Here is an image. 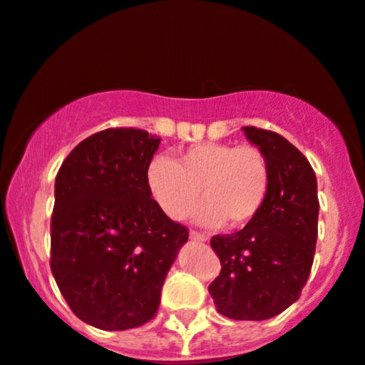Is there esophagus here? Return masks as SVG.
Masks as SVG:
<instances>
[{"label":"esophagus","instance_id":"1","mask_svg":"<svg viewBox=\"0 0 365 365\" xmlns=\"http://www.w3.org/2000/svg\"><path fill=\"white\" fill-rule=\"evenodd\" d=\"M190 240H194V241H208V236H206V234H202V232H197V231H190Z\"/></svg>","mask_w":365,"mask_h":365}]
</instances>
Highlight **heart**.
I'll use <instances>...</instances> for the list:
<instances>
[{"instance_id":"obj_1","label":"heart","mask_w":365,"mask_h":365,"mask_svg":"<svg viewBox=\"0 0 365 365\" xmlns=\"http://www.w3.org/2000/svg\"><path fill=\"white\" fill-rule=\"evenodd\" d=\"M147 187L155 205L173 220H183L199 195L194 218L202 225L243 227L262 212L271 190V168L260 148L234 143L190 145L175 160L155 155L147 166Z\"/></svg>"}]
</instances>
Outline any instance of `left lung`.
<instances>
[{"instance_id":"1","label":"left lung","mask_w":365,"mask_h":365,"mask_svg":"<svg viewBox=\"0 0 365 365\" xmlns=\"http://www.w3.org/2000/svg\"><path fill=\"white\" fill-rule=\"evenodd\" d=\"M267 157L271 190L262 212L241 231L212 237L220 274L210 283L217 312L232 320H267L301 295L318 236L317 176L312 164L278 133L243 128Z\"/></svg>"}]
</instances>
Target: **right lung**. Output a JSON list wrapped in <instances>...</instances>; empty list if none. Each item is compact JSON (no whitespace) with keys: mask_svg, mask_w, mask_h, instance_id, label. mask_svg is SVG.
<instances>
[{"mask_svg":"<svg viewBox=\"0 0 365 365\" xmlns=\"http://www.w3.org/2000/svg\"><path fill=\"white\" fill-rule=\"evenodd\" d=\"M160 138L141 129L96 133L56 176L51 269L71 312L103 331L152 320L189 231L155 205L147 166Z\"/></svg>","mask_w":365,"mask_h":365,"instance_id":"obj_1","label":"right lung"}]
</instances>
